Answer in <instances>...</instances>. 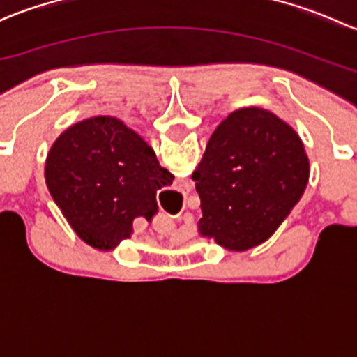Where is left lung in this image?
I'll list each match as a JSON object with an SVG mask.
<instances>
[{"mask_svg":"<svg viewBox=\"0 0 357 357\" xmlns=\"http://www.w3.org/2000/svg\"><path fill=\"white\" fill-rule=\"evenodd\" d=\"M309 171L304 143L287 122L259 107L231 112L193 171L199 235L233 252L261 245L304 195Z\"/></svg>","mask_w":357,"mask_h":357,"instance_id":"8db88e82","label":"left lung"}]
</instances>
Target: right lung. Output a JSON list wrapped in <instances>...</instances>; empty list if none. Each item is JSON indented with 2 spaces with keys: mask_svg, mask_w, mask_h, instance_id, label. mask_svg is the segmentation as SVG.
<instances>
[{
  "mask_svg": "<svg viewBox=\"0 0 357 357\" xmlns=\"http://www.w3.org/2000/svg\"><path fill=\"white\" fill-rule=\"evenodd\" d=\"M48 192L84 243L112 250L131 238L132 222L158 211L157 190L174 176L152 146L119 119L89 117L67 128L45 164Z\"/></svg>",
  "mask_w": 357,
  "mask_h": 357,
  "instance_id": "add662e5",
  "label": "right lung"
}]
</instances>
